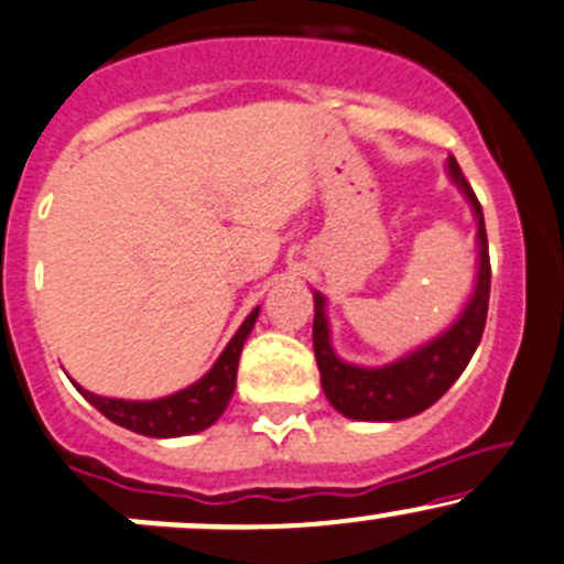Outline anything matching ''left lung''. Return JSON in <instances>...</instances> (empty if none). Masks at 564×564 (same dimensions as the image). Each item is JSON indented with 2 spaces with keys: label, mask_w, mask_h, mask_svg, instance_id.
<instances>
[{
  "label": "left lung",
  "mask_w": 564,
  "mask_h": 564,
  "mask_svg": "<svg viewBox=\"0 0 564 564\" xmlns=\"http://www.w3.org/2000/svg\"><path fill=\"white\" fill-rule=\"evenodd\" d=\"M449 182L466 197L476 219V281L474 292L453 324L425 345L382 367H358L337 356L332 345V326L326 318V296L313 292V350L318 361L321 388L339 414L367 423H395L414 417L436 404L463 375L479 348L490 305V253H487L485 214L471 184L463 176L457 160L447 158Z\"/></svg>",
  "instance_id": "left-lung-1"
}]
</instances>
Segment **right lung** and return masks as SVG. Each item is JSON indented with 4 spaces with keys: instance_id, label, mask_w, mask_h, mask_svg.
Masks as SVG:
<instances>
[{
    "instance_id": "right-lung-1",
    "label": "right lung",
    "mask_w": 564,
    "mask_h": 564,
    "mask_svg": "<svg viewBox=\"0 0 564 564\" xmlns=\"http://www.w3.org/2000/svg\"><path fill=\"white\" fill-rule=\"evenodd\" d=\"M257 318L259 307H253V311L246 315L243 324H240V329L232 334L227 348L221 350V356L216 358L214 367L197 382H192V386L182 388V391L171 395H163V399H109V395H96L85 391V388L77 386L74 380L72 382L74 388L104 414V417L122 425V429L141 433V436L176 438L189 436V433H200L212 429L216 420L221 417V412L227 410V404H230L235 391V377H238L240 350H243V343L249 339Z\"/></svg>"
}]
</instances>
